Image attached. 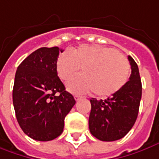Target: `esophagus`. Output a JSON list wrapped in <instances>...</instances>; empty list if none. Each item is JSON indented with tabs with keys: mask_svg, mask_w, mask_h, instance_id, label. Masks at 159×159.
<instances>
[{
	"mask_svg": "<svg viewBox=\"0 0 159 159\" xmlns=\"http://www.w3.org/2000/svg\"><path fill=\"white\" fill-rule=\"evenodd\" d=\"M74 98H75V101H78V100H80L82 98H81L80 96H74Z\"/></svg>",
	"mask_w": 159,
	"mask_h": 159,
	"instance_id": "34e87169",
	"label": "esophagus"
}]
</instances>
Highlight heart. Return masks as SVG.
Here are the masks:
<instances>
[{
    "label": "heart",
    "instance_id": "heart-1",
    "mask_svg": "<svg viewBox=\"0 0 159 159\" xmlns=\"http://www.w3.org/2000/svg\"><path fill=\"white\" fill-rule=\"evenodd\" d=\"M57 74L67 81L82 68L83 75L72 78L67 84L73 94L94 91L106 98L119 91L129 79L130 66L127 58L115 48L101 45H80L61 53L57 60Z\"/></svg>",
    "mask_w": 159,
    "mask_h": 159
}]
</instances>
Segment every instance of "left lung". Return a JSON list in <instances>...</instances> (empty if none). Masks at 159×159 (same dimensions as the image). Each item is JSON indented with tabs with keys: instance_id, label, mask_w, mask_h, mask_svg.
Listing matches in <instances>:
<instances>
[{
	"instance_id": "left-lung-1",
	"label": "left lung",
	"mask_w": 159,
	"mask_h": 159,
	"mask_svg": "<svg viewBox=\"0 0 159 159\" xmlns=\"http://www.w3.org/2000/svg\"><path fill=\"white\" fill-rule=\"evenodd\" d=\"M131 74L119 91L105 100L90 99L89 118L90 133L101 141H116L124 138L133 127L139 114L142 84L138 64L128 57Z\"/></svg>"
}]
</instances>
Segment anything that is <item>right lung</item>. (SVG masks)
I'll list each match as a JSON object with an SVG mask.
<instances>
[{
    "mask_svg": "<svg viewBox=\"0 0 159 159\" xmlns=\"http://www.w3.org/2000/svg\"><path fill=\"white\" fill-rule=\"evenodd\" d=\"M58 47L41 48L18 66L13 88L16 119L23 132L37 141L59 137L64 118L75 105L73 96L57 75Z\"/></svg>",
    "mask_w": 159,
    "mask_h": 159,
    "instance_id": "right-lung-1",
    "label": "right lung"
}]
</instances>
